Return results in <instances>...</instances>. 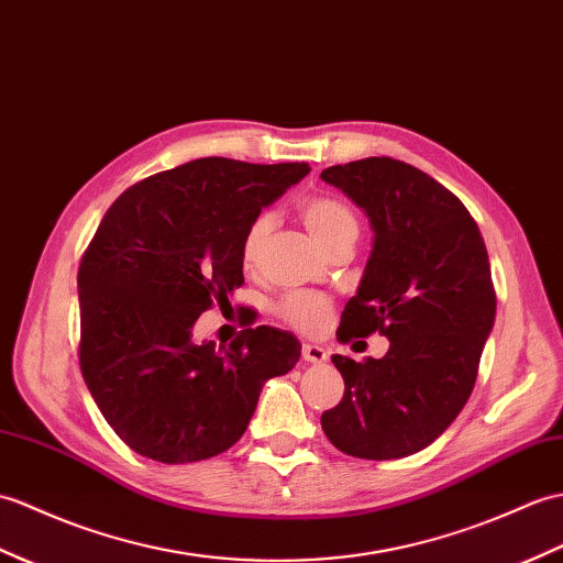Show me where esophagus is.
I'll use <instances>...</instances> for the list:
<instances>
[{
    "label": "esophagus",
    "instance_id": "1",
    "mask_svg": "<svg viewBox=\"0 0 563 563\" xmlns=\"http://www.w3.org/2000/svg\"><path fill=\"white\" fill-rule=\"evenodd\" d=\"M302 360L309 364H323L325 360H329V355H325V350L321 345L302 343Z\"/></svg>",
    "mask_w": 563,
    "mask_h": 563
}]
</instances>
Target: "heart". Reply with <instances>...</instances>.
Wrapping results in <instances>:
<instances>
[{
    "label": "heart",
    "mask_w": 563,
    "mask_h": 563,
    "mask_svg": "<svg viewBox=\"0 0 563 563\" xmlns=\"http://www.w3.org/2000/svg\"><path fill=\"white\" fill-rule=\"evenodd\" d=\"M299 213L307 222L313 238H317L325 250L333 252L338 246L355 244L360 238V218L345 199L335 194H311L299 201ZM273 230V216L271 213H256L242 232L240 240V258L246 268L258 264L261 252H264L268 234ZM276 313L285 321L295 325V329L313 333L323 329L325 319H329L331 302L329 297L311 290H292L283 295L276 302Z\"/></svg>",
    "instance_id": "b5f03b06"
}]
</instances>
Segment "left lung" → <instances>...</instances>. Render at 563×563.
Returning <instances> with one entry per match:
<instances>
[{
  "label": "left lung",
  "mask_w": 563,
  "mask_h": 563,
  "mask_svg": "<svg viewBox=\"0 0 563 563\" xmlns=\"http://www.w3.org/2000/svg\"><path fill=\"white\" fill-rule=\"evenodd\" d=\"M374 228V250L338 341L382 333V360L333 355L345 394L321 415L338 451L394 461L427 449L459 417L475 388L494 325L496 292L485 240L459 196L394 158L325 167Z\"/></svg>",
  "instance_id": "obj_1"
}]
</instances>
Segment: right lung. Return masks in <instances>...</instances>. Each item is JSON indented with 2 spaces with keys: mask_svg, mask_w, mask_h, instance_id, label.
<instances>
[{
  "mask_svg": "<svg viewBox=\"0 0 563 563\" xmlns=\"http://www.w3.org/2000/svg\"><path fill=\"white\" fill-rule=\"evenodd\" d=\"M309 173L307 163L199 158L117 196L78 266V364L129 449L179 465L238 441L261 386L299 360L292 333L246 325L216 350L196 319L242 287V232Z\"/></svg>",
  "mask_w": 563,
  "mask_h": 563,
  "instance_id": "1",
  "label": "right lung"
}]
</instances>
